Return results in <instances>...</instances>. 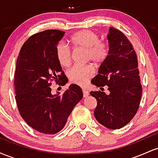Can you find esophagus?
<instances>
[{
	"label": "esophagus",
	"instance_id": "obj_1",
	"mask_svg": "<svg viewBox=\"0 0 158 158\" xmlns=\"http://www.w3.org/2000/svg\"><path fill=\"white\" fill-rule=\"evenodd\" d=\"M82 92H83V97H84V98H86L88 97V95H89V92H88V90H85V89H83Z\"/></svg>",
	"mask_w": 158,
	"mask_h": 158
}]
</instances>
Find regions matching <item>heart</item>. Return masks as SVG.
<instances>
[{
  "label": "heart",
  "mask_w": 158,
  "mask_h": 158,
  "mask_svg": "<svg viewBox=\"0 0 158 158\" xmlns=\"http://www.w3.org/2000/svg\"><path fill=\"white\" fill-rule=\"evenodd\" d=\"M70 42L76 49L85 50V59L99 65L105 60L108 54V45L99 41V35L89 30H82L71 35ZM57 60L61 67L70 66L72 61L71 50L67 45L59 44L56 49ZM94 69L90 65L74 66L68 71L69 80L71 83L85 86L94 76Z\"/></svg>",
  "instance_id": "obj_1"
}]
</instances>
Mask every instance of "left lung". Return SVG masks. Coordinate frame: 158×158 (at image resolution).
Returning a JSON list of instances; mask_svg holds the SVG:
<instances>
[{
	"mask_svg": "<svg viewBox=\"0 0 158 158\" xmlns=\"http://www.w3.org/2000/svg\"><path fill=\"white\" fill-rule=\"evenodd\" d=\"M108 56L91 83L100 89L108 86L110 93L90 91L97 101L94 117L102 126L119 129L133 119L139 108L142 85L137 54L122 32L110 27Z\"/></svg>",
	"mask_w": 158,
	"mask_h": 158,
	"instance_id": "obj_1",
	"label": "left lung"
}]
</instances>
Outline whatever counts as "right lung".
<instances>
[{
  "label": "right lung",
  "mask_w": 158,
  "mask_h": 158,
  "mask_svg": "<svg viewBox=\"0 0 158 158\" xmlns=\"http://www.w3.org/2000/svg\"><path fill=\"white\" fill-rule=\"evenodd\" d=\"M64 33L47 30L30 36L21 47L16 62L14 85L20 114L28 126L45 135L60 131L83 97L81 88L74 84L61 95L51 92L50 81L61 86L68 81L56 54Z\"/></svg>",
  "instance_id": "1"
}]
</instances>
